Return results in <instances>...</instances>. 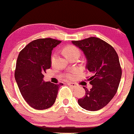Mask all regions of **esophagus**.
Instances as JSON below:
<instances>
[{"instance_id":"1","label":"esophagus","mask_w":134,"mask_h":134,"mask_svg":"<svg viewBox=\"0 0 134 134\" xmlns=\"http://www.w3.org/2000/svg\"><path fill=\"white\" fill-rule=\"evenodd\" d=\"M68 85H69V86H70L71 87H74V88H76V87H78V85L77 84H75V83H71V82H68Z\"/></svg>"}]
</instances>
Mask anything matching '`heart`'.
I'll list each match as a JSON object with an SVG mask.
<instances>
[{"label":"heart","mask_w":134,"mask_h":134,"mask_svg":"<svg viewBox=\"0 0 134 134\" xmlns=\"http://www.w3.org/2000/svg\"><path fill=\"white\" fill-rule=\"evenodd\" d=\"M63 52H64V55H65L68 58H70V57L71 56L76 55H79L80 54V51L78 48H77L76 47H74V46H67V47H64L63 48ZM56 57H57V55H56L55 54H53L52 56L51 57V63L52 64H54L55 63V60H56ZM77 73V71L75 70H71V71L68 72V73H66V77H67L68 79H73L75 77V75L76 73Z\"/></svg>","instance_id":"heart-1"}]
</instances>
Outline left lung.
<instances>
[{
  "instance_id": "left-lung-1",
  "label": "left lung",
  "mask_w": 134,
  "mask_h": 134,
  "mask_svg": "<svg viewBox=\"0 0 134 134\" xmlns=\"http://www.w3.org/2000/svg\"><path fill=\"white\" fill-rule=\"evenodd\" d=\"M71 42L82 50L87 59L86 69L93 74L88 79L92 88L83 87L86 94L79 99V105L90 111L100 110L110 102L118 89L122 75L118 55L111 45L96 37Z\"/></svg>"
}]
</instances>
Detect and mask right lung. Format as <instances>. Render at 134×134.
<instances>
[{"mask_svg":"<svg viewBox=\"0 0 134 134\" xmlns=\"http://www.w3.org/2000/svg\"><path fill=\"white\" fill-rule=\"evenodd\" d=\"M61 41L52 38L34 40L19 53L15 77L25 102L38 110H44L54 105L62 83L44 82L43 73L51 67L52 50Z\"/></svg>","mask_w":134,"mask_h":134,"instance_id":"add662e5","label":"right lung"}]
</instances>
